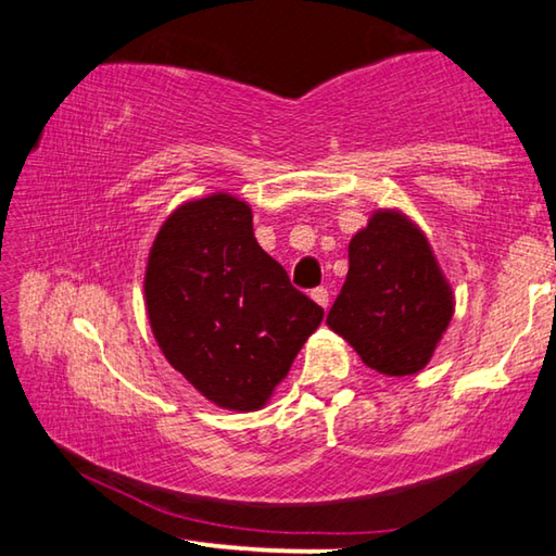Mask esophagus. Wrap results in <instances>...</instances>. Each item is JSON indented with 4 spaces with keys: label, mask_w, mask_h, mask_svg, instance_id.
<instances>
[{
    "label": "esophagus",
    "mask_w": 556,
    "mask_h": 556,
    "mask_svg": "<svg viewBox=\"0 0 556 556\" xmlns=\"http://www.w3.org/2000/svg\"><path fill=\"white\" fill-rule=\"evenodd\" d=\"M312 299L316 301L318 306H324V308H326V306H328V289H324V287L314 289V291H312Z\"/></svg>",
    "instance_id": "34e87169"
}]
</instances>
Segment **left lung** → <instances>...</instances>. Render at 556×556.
I'll list each match as a JSON object with an SVG mask.
<instances>
[{
  "label": "left lung",
  "instance_id": "8db88e82",
  "mask_svg": "<svg viewBox=\"0 0 556 556\" xmlns=\"http://www.w3.org/2000/svg\"><path fill=\"white\" fill-rule=\"evenodd\" d=\"M454 316V291L427 235L400 211H375L348 244V277L326 316L368 368H427Z\"/></svg>",
  "mask_w": 556,
  "mask_h": 556
}]
</instances>
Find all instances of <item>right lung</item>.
Here are the masks:
<instances>
[{
	"mask_svg": "<svg viewBox=\"0 0 556 556\" xmlns=\"http://www.w3.org/2000/svg\"><path fill=\"white\" fill-rule=\"evenodd\" d=\"M144 301L172 368L235 412L265 407L324 318L257 244L250 205L223 191L178 205L159 228Z\"/></svg>",
	"mask_w": 556,
	"mask_h": 556,
	"instance_id": "obj_1",
	"label": "right lung"
}]
</instances>
